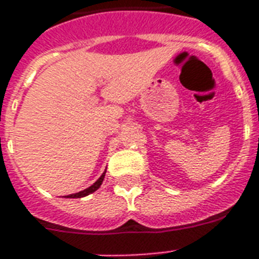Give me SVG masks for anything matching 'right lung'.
Instances as JSON below:
<instances>
[{
    "label": "right lung",
    "mask_w": 259,
    "mask_h": 259,
    "mask_svg": "<svg viewBox=\"0 0 259 259\" xmlns=\"http://www.w3.org/2000/svg\"><path fill=\"white\" fill-rule=\"evenodd\" d=\"M105 175H106V170L103 173H102V176L98 179L95 183H94L93 185H90L89 188L83 189V191H80V192H76V193H72V195H68L67 197H70V199H78V197H84L87 196V195H90V193L95 192L99 187L102 185V183H103V179H105Z\"/></svg>",
    "instance_id": "1"
}]
</instances>
